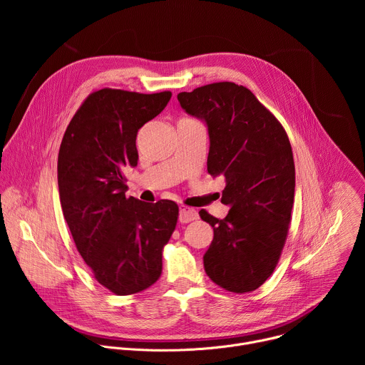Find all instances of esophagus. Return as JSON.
Instances as JSON below:
<instances>
[{"instance_id": "obj_1", "label": "esophagus", "mask_w": 365, "mask_h": 365, "mask_svg": "<svg viewBox=\"0 0 365 365\" xmlns=\"http://www.w3.org/2000/svg\"><path fill=\"white\" fill-rule=\"evenodd\" d=\"M197 220V212L196 210H193V207H189V206H182L180 207V212H179V221L182 224H187L190 221H195Z\"/></svg>"}]
</instances>
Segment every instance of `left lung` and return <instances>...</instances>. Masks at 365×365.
Masks as SVG:
<instances>
[{
  "label": "left lung",
  "mask_w": 365,
  "mask_h": 365,
  "mask_svg": "<svg viewBox=\"0 0 365 365\" xmlns=\"http://www.w3.org/2000/svg\"><path fill=\"white\" fill-rule=\"evenodd\" d=\"M182 108L207 125V172L224 176L218 220L199 211L214 228L203 255L210 279L232 293L262 286L284 247L294 199V162L280 121L242 85L215 82L178 95Z\"/></svg>",
  "instance_id": "obj_1"
}]
</instances>
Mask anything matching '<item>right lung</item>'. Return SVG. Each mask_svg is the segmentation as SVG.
<instances>
[{"instance_id":"1","label":"right lung","mask_w":365,"mask_h":365,"mask_svg":"<svg viewBox=\"0 0 365 365\" xmlns=\"http://www.w3.org/2000/svg\"><path fill=\"white\" fill-rule=\"evenodd\" d=\"M170 96V91L98 89L82 102L62 138L58 185L63 217L96 282L118 296L159 280L163 248L178 224L176 202L125 196V170L138 162L137 133Z\"/></svg>"}]
</instances>
